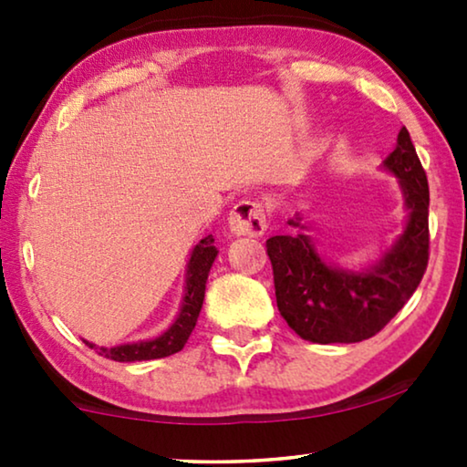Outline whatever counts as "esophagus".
I'll return each instance as SVG.
<instances>
[{
    "label": "esophagus",
    "mask_w": 467,
    "mask_h": 467,
    "mask_svg": "<svg viewBox=\"0 0 467 467\" xmlns=\"http://www.w3.org/2000/svg\"><path fill=\"white\" fill-rule=\"evenodd\" d=\"M267 229L265 208L259 202L242 200L234 206L229 214V232L234 235H248V238H261Z\"/></svg>",
    "instance_id": "34e87169"
}]
</instances>
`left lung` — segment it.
Instances as JSON below:
<instances>
[{
  "mask_svg": "<svg viewBox=\"0 0 467 467\" xmlns=\"http://www.w3.org/2000/svg\"><path fill=\"white\" fill-rule=\"evenodd\" d=\"M398 178L408 210L404 232L376 264L361 270L331 264L318 253L308 225L296 213L293 235L265 242L274 270L280 317L304 340L315 344H353L379 334L412 297L430 259V187L406 127L382 161Z\"/></svg>",
  "mask_w": 467,
  "mask_h": 467,
  "instance_id": "1",
  "label": "left lung"
}]
</instances>
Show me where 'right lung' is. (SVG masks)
<instances>
[{
  "instance_id": "add662e5",
  "label": "right lung",
  "mask_w": 467,
  "mask_h": 467,
  "mask_svg": "<svg viewBox=\"0 0 467 467\" xmlns=\"http://www.w3.org/2000/svg\"><path fill=\"white\" fill-rule=\"evenodd\" d=\"M216 254L214 238L206 235L200 240V244H195L191 251V259L187 264V276H184V296L181 302V310L174 318V323L163 331L161 336L152 337V340H140V342H127L119 344V347H98V344L82 340L88 348H95L99 355H104L106 359L112 361H150V359H161V357H170L182 350L187 344L191 331L195 329L197 317H200L202 304H203V293H206V280L213 267Z\"/></svg>"
}]
</instances>
